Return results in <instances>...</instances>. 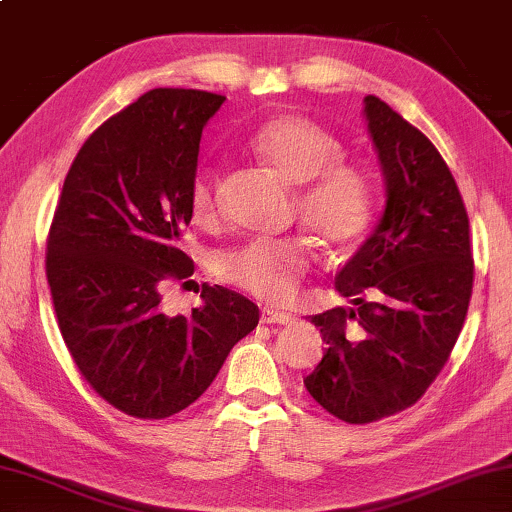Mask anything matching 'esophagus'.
<instances>
[{"label":"esophagus","mask_w":512,"mask_h":512,"mask_svg":"<svg viewBox=\"0 0 512 512\" xmlns=\"http://www.w3.org/2000/svg\"><path fill=\"white\" fill-rule=\"evenodd\" d=\"M294 317L287 315V312H280V310H271V308H264L262 310V324H280V326H287L292 324Z\"/></svg>","instance_id":"obj_1"}]
</instances>
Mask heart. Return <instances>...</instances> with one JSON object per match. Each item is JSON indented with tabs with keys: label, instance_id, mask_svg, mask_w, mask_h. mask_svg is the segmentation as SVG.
<instances>
[{
	"label": "heart",
	"instance_id": "obj_1",
	"mask_svg": "<svg viewBox=\"0 0 512 512\" xmlns=\"http://www.w3.org/2000/svg\"><path fill=\"white\" fill-rule=\"evenodd\" d=\"M248 147L280 179L301 186L296 209L326 246L347 248L368 232L372 183L361 167L342 160L345 147L329 128L303 114H280L250 135ZM188 213L200 227L218 223V174L211 167H200L190 179ZM310 257L303 236L253 239L220 253L213 271L257 299L282 303L296 292Z\"/></svg>",
	"mask_w": 512,
	"mask_h": 512
}]
</instances>
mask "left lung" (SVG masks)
I'll return each mask as SVG.
<instances>
[{
	"mask_svg": "<svg viewBox=\"0 0 512 512\" xmlns=\"http://www.w3.org/2000/svg\"><path fill=\"white\" fill-rule=\"evenodd\" d=\"M363 103L386 207L335 278L352 305L310 317L326 354L303 379L329 414L354 425L421 400L453 352L474 287L469 216L446 160L377 96Z\"/></svg>",
	"mask_w": 512,
	"mask_h": 512,
	"instance_id": "8db88e82",
	"label": "left lung"
}]
</instances>
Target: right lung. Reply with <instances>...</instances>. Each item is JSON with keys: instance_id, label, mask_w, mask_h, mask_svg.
<instances>
[{"instance_id": "1", "label": "right lung", "mask_w": 512, "mask_h": 512, "mask_svg": "<svg viewBox=\"0 0 512 512\" xmlns=\"http://www.w3.org/2000/svg\"><path fill=\"white\" fill-rule=\"evenodd\" d=\"M225 96L151 89L87 137L52 218L45 273L57 324L89 386L128 416L160 421L211 386L259 308L202 285L200 308L165 315L160 282L193 276L179 250L202 128Z\"/></svg>"}]
</instances>
